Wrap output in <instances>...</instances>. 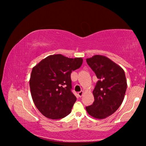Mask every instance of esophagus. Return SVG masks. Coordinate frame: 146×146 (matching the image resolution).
<instances>
[{
    "mask_svg": "<svg viewBox=\"0 0 146 146\" xmlns=\"http://www.w3.org/2000/svg\"><path fill=\"white\" fill-rule=\"evenodd\" d=\"M83 94H84V91H80V92H78V96L80 97H82V95H83Z\"/></svg>",
    "mask_w": 146,
    "mask_h": 146,
    "instance_id": "obj_1",
    "label": "esophagus"
}]
</instances>
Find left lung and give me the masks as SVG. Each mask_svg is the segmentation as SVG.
<instances>
[{"label":"left lung","instance_id":"left-lung-1","mask_svg":"<svg viewBox=\"0 0 146 146\" xmlns=\"http://www.w3.org/2000/svg\"><path fill=\"white\" fill-rule=\"evenodd\" d=\"M86 62L98 79L93 91L95 100L86 107V111L91 117L103 119L114 113L123 102L127 89L124 71L105 56L94 55Z\"/></svg>","mask_w":146,"mask_h":146}]
</instances>
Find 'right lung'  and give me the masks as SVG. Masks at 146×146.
I'll use <instances>...</instances> for the list:
<instances>
[{"mask_svg": "<svg viewBox=\"0 0 146 146\" xmlns=\"http://www.w3.org/2000/svg\"><path fill=\"white\" fill-rule=\"evenodd\" d=\"M82 58L60 54L47 56L32 69L29 86L32 99L39 111L51 119L68 115L76 98L71 92V73L82 64Z\"/></svg>", "mask_w": 146, "mask_h": 146, "instance_id": "add662e5", "label": "right lung"}]
</instances>
